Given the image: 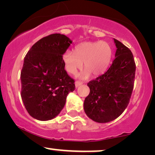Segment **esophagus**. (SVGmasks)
Listing matches in <instances>:
<instances>
[{"label":"esophagus","mask_w":155,"mask_h":155,"mask_svg":"<svg viewBox=\"0 0 155 155\" xmlns=\"http://www.w3.org/2000/svg\"><path fill=\"white\" fill-rule=\"evenodd\" d=\"M82 82H80V81H75V87L78 88V87H80V85H82Z\"/></svg>","instance_id":"esophagus-1"}]
</instances>
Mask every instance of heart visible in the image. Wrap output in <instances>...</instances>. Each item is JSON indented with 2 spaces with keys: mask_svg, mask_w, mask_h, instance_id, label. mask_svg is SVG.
Masks as SVG:
<instances>
[{
  "mask_svg": "<svg viewBox=\"0 0 155 155\" xmlns=\"http://www.w3.org/2000/svg\"><path fill=\"white\" fill-rule=\"evenodd\" d=\"M112 50L106 41H87L78 44L75 52L67 50L63 55L65 68L69 73H77L82 65L85 70L80 77L85 78L92 73L94 76L102 74L109 66Z\"/></svg>",
  "mask_w": 155,
  "mask_h": 155,
  "instance_id": "obj_1",
  "label": "heart"
}]
</instances>
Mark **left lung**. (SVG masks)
<instances>
[{"label":"left lung","mask_w":155,"mask_h":155,"mask_svg":"<svg viewBox=\"0 0 155 155\" xmlns=\"http://www.w3.org/2000/svg\"><path fill=\"white\" fill-rule=\"evenodd\" d=\"M114 41L116 58L106 73L88 82L90 94L84 101L87 116L101 124L114 120L124 111L134 85L136 67L132 52L121 42Z\"/></svg>","instance_id":"1"}]
</instances>
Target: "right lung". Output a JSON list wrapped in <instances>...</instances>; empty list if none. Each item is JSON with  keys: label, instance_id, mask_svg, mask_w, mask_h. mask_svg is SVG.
<instances>
[{"label": "right lung", "instance_id": "obj_1", "mask_svg": "<svg viewBox=\"0 0 155 155\" xmlns=\"http://www.w3.org/2000/svg\"><path fill=\"white\" fill-rule=\"evenodd\" d=\"M72 42L65 35L53 34L36 42L25 57L21 97L35 119L54 118L64 107L68 94L75 90V81L67 74L63 61Z\"/></svg>", "mask_w": 155, "mask_h": 155}]
</instances>
